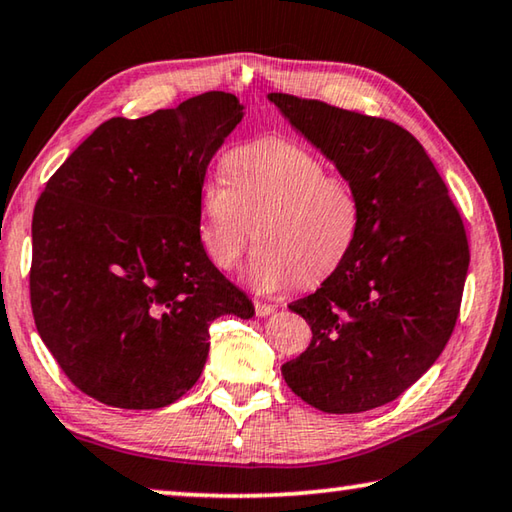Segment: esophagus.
<instances>
[{
  "label": "esophagus",
  "instance_id": "1",
  "mask_svg": "<svg viewBox=\"0 0 512 512\" xmlns=\"http://www.w3.org/2000/svg\"><path fill=\"white\" fill-rule=\"evenodd\" d=\"M273 311H275V305H271V302L255 300V314H257L259 318H264V316H271Z\"/></svg>",
  "mask_w": 512,
  "mask_h": 512
}]
</instances>
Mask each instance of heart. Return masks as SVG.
Segmentation results:
<instances>
[{
	"label": "heart",
	"instance_id": "obj_1",
	"mask_svg": "<svg viewBox=\"0 0 512 512\" xmlns=\"http://www.w3.org/2000/svg\"><path fill=\"white\" fill-rule=\"evenodd\" d=\"M223 173L198 189V239L219 268L237 266L255 235L246 280L259 291L316 284L350 255L361 225L359 194L307 146L259 137L225 153Z\"/></svg>",
	"mask_w": 512,
	"mask_h": 512
}]
</instances>
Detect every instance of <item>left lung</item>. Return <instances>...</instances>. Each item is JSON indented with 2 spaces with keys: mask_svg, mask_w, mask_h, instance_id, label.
I'll use <instances>...</instances> for the list:
<instances>
[{
  "mask_svg": "<svg viewBox=\"0 0 512 512\" xmlns=\"http://www.w3.org/2000/svg\"><path fill=\"white\" fill-rule=\"evenodd\" d=\"M268 99L361 201L350 255L316 293L289 305L314 339L282 377L325 413L377 409L415 384L454 332L470 266L463 219L402 126L293 94Z\"/></svg>",
  "mask_w": 512,
  "mask_h": 512,
  "instance_id": "8db88e82",
  "label": "left lung"
}]
</instances>
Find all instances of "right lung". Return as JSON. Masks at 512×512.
Returning a JSON list of instances; mask_svg holds the SVG:
<instances>
[{
	"mask_svg": "<svg viewBox=\"0 0 512 512\" xmlns=\"http://www.w3.org/2000/svg\"><path fill=\"white\" fill-rule=\"evenodd\" d=\"M205 92L112 117L47 180L33 212L31 309L67 379L101 404L162 409L201 377L210 323L255 316L198 239V189L244 117Z\"/></svg>",
	"mask_w": 512,
	"mask_h": 512,
	"instance_id": "right-lung-1",
	"label": "right lung"
}]
</instances>
